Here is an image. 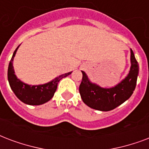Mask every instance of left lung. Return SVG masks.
Masks as SVG:
<instances>
[{
  "label": "left lung",
  "mask_w": 149,
  "mask_h": 149,
  "mask_svg": "<svg viewBox=\"0 0 149 149\" xmlns=\"http://www.w3.org/2000/svg\"><path fill=\"white\" fill-rule=\"evenodd\" d=\"M79 86V93L84 103L92 109L109 111L124 103L133 94L138 75V64L131 49V68L128 74L113 87L103 88L92 82L85 71Z\"/></svg>",
  "instance_id": "left-lung-1"
}]
</instances>
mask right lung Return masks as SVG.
I'll return each mask as SVG.
<instances>
[{
	"label": "right lung",
	"mask_w": 149,
	"mask_h": 149,
	"mask_svg": "<svg viewBox=\"0 0 149 149\" xmlns=\"http://www.w3.org/2000/svg\"><path fill=\"white\" fill-rule=\"evenodd\" d=\"M18 47L19 46L14 52L8 69V79L11 88L18 100H20L25 104L31 105V106H39L46 103L53 98L56 90L59 81L62 78L71 74L72 71L59 75L58 77H56L49 82L45 83L42 85H28L17 78L14 70V57L15 56Z\"/></svg>",
	"instance_id": "1"
}]
</instances>
